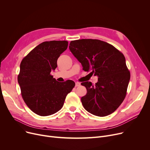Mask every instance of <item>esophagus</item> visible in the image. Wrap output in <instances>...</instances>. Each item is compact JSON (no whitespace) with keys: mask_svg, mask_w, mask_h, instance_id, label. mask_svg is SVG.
<instances>
[{"mask_svg":"<svg viewBox=\"0 0 150 150\" xmlns=\"http://www.w3.org/2000/svg\"><path fill=\"white\" fill-rule=\"evenodd\" d=\"M80 83H79V82H76L75 83V86L76 87H78V86H80Z\"/></svg>","mask_w":150,"mask_h":150,"instance_id":"esophagus-1","label":"esophagus"}]
</instances>
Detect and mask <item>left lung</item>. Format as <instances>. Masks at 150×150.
Wrapping results in <instances>:
<instances>
[{
	"label": "left lung",
	"instance_id": "obj_1",
	"mask_svg": "<svg viewBox=\"0 0 150 150\" xmlns=\"http://www.w3.org/2000/svg\"><path fill=\"white\" fill-rule=\"evenodd\" d=\"M69 49L84 71L98 77L95 85L81 83L87 89L81 99L84 109L99 117L114 112L123 101L130 80L123 54L111 44L92 39L72 41Z\"/></svg>",
	"mask_w": 150,
	"mask_h": 150
}]
</instances>
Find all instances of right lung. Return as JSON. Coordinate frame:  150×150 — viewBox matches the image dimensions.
Masks as SVG:
<instances>
[{
  "mask_svg": "<svg viewBox=\"0 0 150 150\" xmlns=\"http://www.w3.org/2000/svg\"><path fill=\"white\" fill-rule=\"evenodd\" d=\"M67 46L66 41L43 42L21 62L18 81L22 98L39 115H50L59 111L75 85L72 80L58 82L50 75L51 71L57 67V59Z\"/></svg>",
  "mask_w": 150,
  "mask_h": 150,
  "instance_id": "obj_1",
  "label": "right lung"
}]
</instances>
